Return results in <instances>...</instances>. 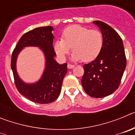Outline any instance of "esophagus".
Wrapping results in <instances>:
<instances>
[{
	"label": "esophagus",
	"instance_id": "1",
	"mask_svg": "<svg viewBox=\"0 0 135 135\" xmlns=\"http://www.w3.org/2000/svg\"><path fill=\"white\" fill-rule=\"evenodd\" d=\"M74 68V65H71V64H68V68L69 69H72Z\"/></svg>",
	"mask_w": 135,
	"mask_h": 135
}]
</instances>
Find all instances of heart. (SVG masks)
<instances>
[{"instance_id":"1","label":"heart","mask_w":135,"mask_h":135,"mask_svg":"<svg viewBox=\"0 0 135 135\" xmlns=\"http://www.w3.org/2000/svg\"><path fill=\"white\" fill-rule=\"evenodd\" d=\"M103 44V36L99 31L73 25L64 30L62 39L55 42L54 48L61 59H65L71 48L74 51L72 60L90 61L98 57Z\"/></svg>"}]
</instances>
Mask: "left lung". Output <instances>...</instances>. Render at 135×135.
I'll return each mask as SVG.
<instances>
[{
	"label": "left lung",
	"mask_w": 135,
	"mask_h": 135,
	"mask_svg": "<svg viewBox=\"0 0 135 135\" xmlns=\"http://www.w3.org/2000/svg\"><path fill=\"white\" fill-rule=\"evenodd\" d=\"M93 23L101 31L103 47L95 60L83 66L81 83L89 96L102 98L113 93L120 86L126 59L123 42L115 30L103 21Z\"/></svg>",
	"instance_id": "8db88e82"
}]
</instances>
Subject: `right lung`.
<instances>
[{
  "label": "right lung",
  "mask_w": 135,
  "mask_h": 135,
  "mask_svg": "<svg viewBox=\"0 0 135 135\" xmlns=\"http://www.w3.org/2000/svg\"><path fill=\"white\" fill-rule=\"evenodd\" d=\"M52 26L37 27L26 32L17 44L11 57V70L17 89L23 96L40 104H46L55 101L61 90L64 76L68 71L67 64H59L54 57L53 46L54 39ZM39 47L45 57V68L41 78L34 83H26L19 78L16 68V59L24 47Z\"/></svg>",
  "instance_id": "1"
}]
</instances>
